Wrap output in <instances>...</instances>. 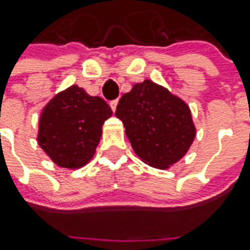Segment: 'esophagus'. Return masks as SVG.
I'll use <instances>...</instances> for the list:
<instances>
[{
    "instance_id": "esophagus-1",
    "label": "esophagus",
    "mask_w": 250,
    "mask_h": 250,
    "mask_svg": "<svg viewBox=\"0 0 250 250\" xmlns=\"http://www.w3.org/2000/svg\"><path fill=\"white\" fill-rule=\"evenodd\" d=\"M110 105H111V108H112V111H115L117 110V105H118V100H112L110 103Z\"/></svg>"
}]
</instances>
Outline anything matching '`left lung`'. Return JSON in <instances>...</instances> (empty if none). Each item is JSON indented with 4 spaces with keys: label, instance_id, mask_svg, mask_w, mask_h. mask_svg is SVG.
Returning <instances> with one entry per match:
<instances>
[{
    "label": "left lung",
    "instance_id": "obj_1",
    "mask_svg": "<svg viewBox=\"0 0 250 250\" xmlns=\"http://www.w3.org/2000/svg\"><path fill=\"white\" fill-rule=\"evenodd\" d=\"M115 115L122 121L133 151L160 169L182 159L196 136L189 105L149 79L122 94Z\"/></svg>",
    "mask_w": 250,
    "mask_h": 250
}]
</instances>
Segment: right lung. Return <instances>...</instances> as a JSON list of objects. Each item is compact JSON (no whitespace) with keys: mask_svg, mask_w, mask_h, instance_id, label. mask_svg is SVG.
Instances as JSON below:
<instances>
[{"mask_svg":"<svg viewBox=\"0 0 250 250\" xmlns=\"http://www.w3.org/2000/svg\"><path fill=\"white\" fill-rule=\"evenodd\" d=\"M110 105L73 84L58 93L42 111L37 142L57 166L81 168L96 153Z\"/></svg>","mask_w":250,"mask_h":250,"instance_id":"right-lung-1","label":"right lung"}]
</instances>
